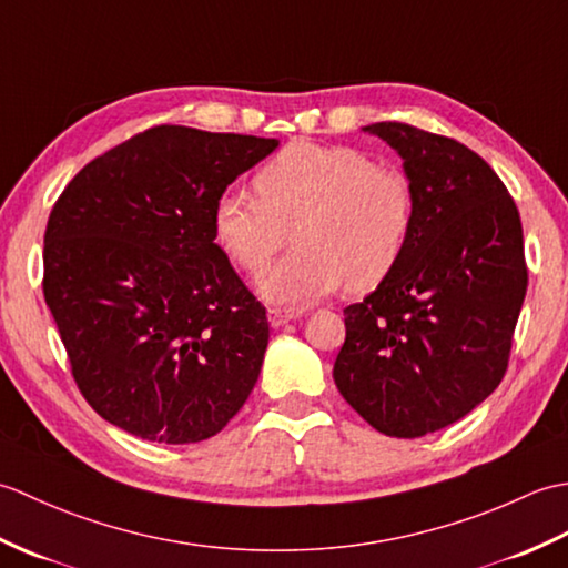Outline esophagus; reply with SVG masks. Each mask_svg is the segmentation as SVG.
<instances>
[{
    "mask_svg": "<svg viewBox=\"0 0 568 568\" xmlns=\"http://www.w3.org/2000/svg\"><path fill=\"white\" fill-rule=\"evenodd\" d=\"M300 315H303V312H300V310H283V307H271V310H268V322H271V327H283V324H287V322L297 320Z\"/></svg>",
    "mask_w": 568,
    "mask_h": 568,
    "instance_id": "esophagus-1",
    "label": "esophagus"
}]
</instances>
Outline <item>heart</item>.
Segmentation results:
<instances>
[{
    "label": "heart",
    "instance_id": "b5f03b06",
    "mask_svg": "<svg viewBox=\"0 0 568 568\" xmlns=\"http://www.w3.org/2000/svg\"><path fill=\"white\" fill-rule=\"evenodd\" d=\"M256 197L214 202L212 239L239 271L258 275L293 236L295 251L261 277L277 305L376 291L400 265L417 224V190L400 168L344 143L293 141L253 175Z\"/></svg>",
    "mask_w": 568,
    "mask_h": 568
}]
</instances>
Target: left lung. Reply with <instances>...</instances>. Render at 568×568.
I'll list each match as a JSON object with an SVG mask.
<instances>
[{"label":"left lung","mask_w":568,"mask_h":568,"mask_svg":"<svg viewBox=\"0 0 568 568\" xmlns=\"http://www.w3.org/2000/svg\"><path fill=\"white\" fill-rule=\"evenodd\" d=\"M364 131L403 155L417 224L395 273L344 310L334 383L373 429L415 439L468 415L508 371L527 293L523 222L464 143L403 122Z\"/></svg>","instance_id":"1"}]
</instances>
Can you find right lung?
<instances>
[{
	"instance_id": "right-lung-1",
	"label": "right lung",
	"mask_w": 568,
	"mask_h": 568,
	"mask_svg": "<svg viewBox=\"0 0 568 568\" xmlns=\"http://www.w3.org/2000/svg\"><path fill=\"white\" fill-rule=\"evenodd\" d=\"M275 146L161 124L60 192L43 236V297L82 397L112 425L192 444L244 407L268 317L214 244L212 210Z\"/></svg>"
}]
</instances>
